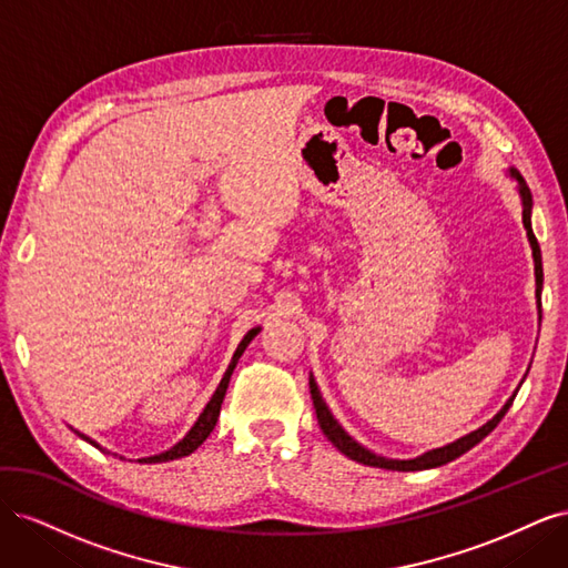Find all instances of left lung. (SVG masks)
Instances as JSON below:
<instances>
[{"label":"left lung","instance_id":"obj_1","mask_svg":"<svg viewBox=\"0 0 568 568\" xmlns=\"http://www.w3.org/2000/svg\"><path fill=\"white\" fill-rule=\"evenodd\" d=\"M511 175L519 180V194H521V201H524V227H526V232H528V242H530V246H532V261H536V296H538V301H540V291H542V257H540L538 239H536V234H532V230H530V205H532V201H530V189H528V184L524 182V178L517 173V170H511ZM311 395H313V405H315V415H317L320 428L324 432V436L329 438L343 455L355 459V462H359V464H367V467H379V469H390V471H422V469H434V467H443V464H448V462L457 459L459 455L471 450L476 443L484 440V438L493 432V428H495L497 424H500V419L507 415V409L511 407L514 398H517V393H514L511 398L507 400V405H505L500 412H497V415H495L488 424L476 428V432H471L469 436H464V438H459V440H455V443H450V445H445V448L432 450V453H426V455H422V457H417V459H386V457H379V455H374V453L365 450L363 445H357L346 432H343V428L338 426V422L332 417L329 407L324 405V400H322V395H320V390H317V384H315L313 376H311Z\"/></svg>","mask_w":568,"mask_h":568}]
</instances>
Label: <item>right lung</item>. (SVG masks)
Here are the masks:
<instances>
[{
	"mask_svg": "<svg viewBox=\"0 0 568 568\" xmlns=\"http://www.w3.org/2000/svg\"><path fill=\"white\" fill-rule=\"evenodd\" d=\"M257 332H261V329H251V332L242 338V343H239V348H236V353H234V357H232V363H230L225 376H222V382H220V386L215 388V393H213V398L209 400V405L203 407L201 417H199L196 424L192 426V432H189V434H186L178 445H173V448H170V450H165V453H161V455H153V457L136 459V462H142V464H156V462H170V459L186 457L189 453H194L205 438L211 436V432L215 428V422H217V417H220V405H222V400H225V393H227V386H230V376H232V372H234V367H236V363H239V357H242V353L246 351L251 338H253ZM80 438H84V436L80 434ZM84 440L92 443L94 448H99V445H97L94 440H90V438H84ZM99 450H101V448H99Z\"/></svg>",
	"mask_w": 568,
	"mask_h": 568,
	"instance_id": "1",
	"label": "right lung"
}]
</instances>
